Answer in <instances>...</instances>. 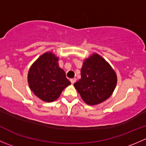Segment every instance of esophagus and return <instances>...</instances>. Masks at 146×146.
I'll return each instance as SVG.
<instances>
[{"label":"esophagus","mask_w":146,"mask_h":146,"mask_svg":"<svg viewBox=\"0 0 146 146\" xmlns=\"http://www.w3.org/2000/svg\"><path fill=\"white\" fill-rule=\"evenodd\" d=\"M76 78H72V79H70V82H71L72 84H74L75 82H76Z\"/></svg>","instance_id":"34e87169"}]
</instances>
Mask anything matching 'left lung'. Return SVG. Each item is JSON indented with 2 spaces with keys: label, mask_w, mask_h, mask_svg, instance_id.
I'll use <instances>...</instances> for the list:
<instances>
[{
  "label": "left lung",
  "mask_w": 146,
  "mask_h": 146,
  "mask_svg": "<svg viewBox=\"0 0 146 146\" xmlns=\"http://www.w3.org/2000/svg\"><path fill=\"white\" fill-rule=\"evenodd\" d=\"M80 73L81 78L74 87L86 104H100L112 95L117 85V74L99 54L95 53L86 58Z\"/></svg>",
  "instance_id": "left-lung-1"
}]
</instances>
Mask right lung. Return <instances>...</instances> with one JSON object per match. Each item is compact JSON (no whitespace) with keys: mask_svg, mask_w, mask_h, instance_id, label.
Segmentation results:
<instances>
[{"mask_svg":"<svg viewBox=\"0 0 146 146\" xmlns=\"http://www.w3.org/2000/svg\"><path fill=\"white\" fill-rule=\"evenodd\" d=\"M58 58L52 52H46L31 66L27 80L29 88L36 97L46 102H51L60 95L70 82L58 66Z\"/></svg>","mask_w":146,"mask_h":146,"instance_id":"obj_1","label":"right lung"}]
</instances>
